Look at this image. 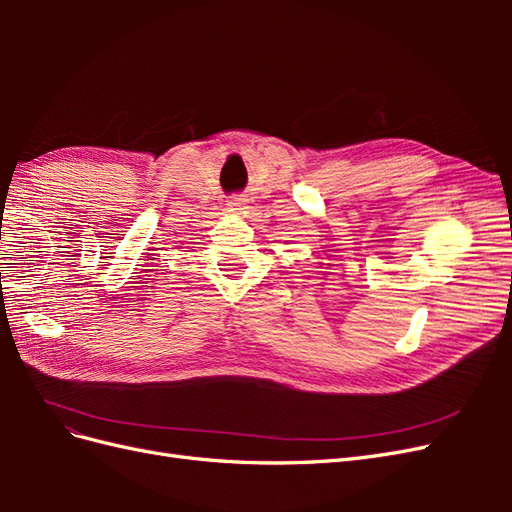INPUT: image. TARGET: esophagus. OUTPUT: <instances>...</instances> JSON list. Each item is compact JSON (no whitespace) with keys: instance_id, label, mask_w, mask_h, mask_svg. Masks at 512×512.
<instances>
[{"instance_id":"1","label":"esophagus","mask_w":512,"mask_h":512,"mask_svg":"<svg viewBox=\"0 0 512 512\" xmlns=\"http://www.w3.org/2000/svg\"><path fill=\"white\" fill-rule=\"evenodd\" d=\"M243 205H245V200H243V198H239V196H235V198H230V200H228V207H230V211H241V209H243Z\"/></svg>"}]
</instances>
